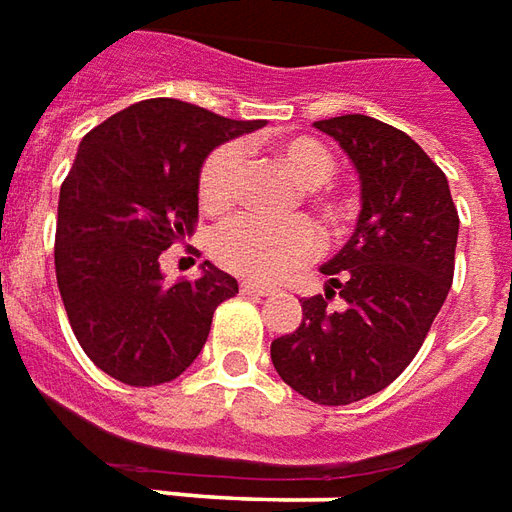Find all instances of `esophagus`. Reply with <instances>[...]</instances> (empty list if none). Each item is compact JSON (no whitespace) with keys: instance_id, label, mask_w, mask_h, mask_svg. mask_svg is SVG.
<instances>
[{"instance_id":"1","label":"esophagus","mask_w":512,"mask_h":512,"mask_svg":"<svg viewBox=\"0 0 512 512\" xmlns=\"http://www.w3.org/2000/svg\"><path fill=\"white\" fill-rule=\"evenodd\" d=\"M239 289H242L245 295H262V297L273 292V286L259 284V281H242V284H239Z\"/></svg>"}]
</instances>
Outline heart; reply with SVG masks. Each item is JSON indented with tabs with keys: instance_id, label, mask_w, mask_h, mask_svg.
I'll return each instance as SVG.
<instances>
[{
	"instance_id": "obj_1",
	"label": "heart",
	"mask_w": 512,
	"mask_h": 512,
	"mask_svg": "<svg viewBox=\"0 0 512 512\" xmlns=\"http://www.w3.org/2000/svg\"><path fill=\"white\" fill-rule=\"evenodd\" d=\"M275 157L303 187H320L331 179L333 157L314 137H289L275 146ZM242 170V148L223 143L206 157L198 176V201L206 212L223 215L237 201V181ZM328 223H336L342 209L333 201L314 198ZM320 248L317 231L306 217L264 220L242 215L228 220L212 237V256L220 267L248 281H275L297 264L308 262Z\"/></svg>"
}]
</instances>
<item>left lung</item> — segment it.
Wrapping results in <instances>:
<instances>
[{
  "label": "left lung",
  "instance_id": "obj_1",
  "mask_svg": "<svg viewBox=\"0 0 512 512\" xmlns=\"http://www.w3.org/2000/svg\"><path fill=\"white\" fill-rule=\"evenodd\" d=\"M314 126L353 159L361 215L320 267L325 295L300 303V328L278 336L270 358L306 400L350 405L386 389L419 353L452 286L460 220L444 170L405 132L369 115Z\"/></svg>",
  "mask_w": 512,
  "mask_h": 512
}]
</instances>
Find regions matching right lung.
I'll return each instance as SVG.
<instances>
[{"label":"right lung","mask_w":512,"mask_h":512,"mask_svg":"<svg viewBox=\"0 0 512 512\" xmlns=\"http://www.w3.org/2000/svg\"><path fill=\"white\" fill-rule=\"evenodd\" d=\"M264 121L146 99L79 143L57 204L54 270L76 342L126 386L179 378L204 350L215 308L239 292L215 264L165 284L159 256L192 234L206 154Z\"/></svg>","instance_id":"right-lung-1"}]
</instances>
